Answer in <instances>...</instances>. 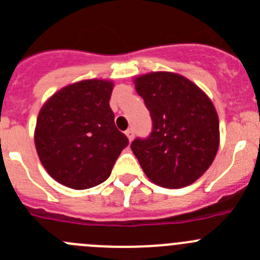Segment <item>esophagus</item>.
I'll return each instance as SVG.
<instances>
[{"label": "esophagus", "instance_id": "esophagus-1", "mask_svg": "<svg viewBox=\"0 0 260 260\" xmlns=\"http://www.w3.org/2000/svg\"><path fill=\"white\" fill-rule=\"evenodd\" d=\"M125 136H127L128 140H129V142H131L133 140V137H135V131H133L132 128H129V129L125 131Z\"/></svg>", "mask_w": 260, "mask_h": 260}]
</instances>
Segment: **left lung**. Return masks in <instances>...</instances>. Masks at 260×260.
Segmentation results:
<instances>
[{"instance_id": "1", "label": "left lung", "mask_w": 260, "mask_h": 260, "mask_svg": "<svg viewBox=\"0 0 260 260\" xmlns=\"http://www.w3.org/2000/svg\"><path fill=\"white\" fill-rule=\"evenodd\" d=\"M152 119L149 138L131 145L147 178L182 188L212 166L219 147V119L208 94L186 77L151 72L133 79Z\"/></svg>"}]
</instances>
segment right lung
<instances>
[{
	"label": "right lung",
	"mask_w": 260,
	"mask_h": 260,
	"mask_svg": "<svg viewBox=\"0 0 260 260\" xmlns=\"http://www.w3.org/2000/svg\"><path fill=\"white\" fill-rule=\"evenodd\" d=\"M114 82L84 79L62 87L43 104L35 144L47 173L61 185L86 190L109 178L128 138L114 123Z\"/></svg>",
	"instance_id": "right-lung-1"
}]
</instances>
